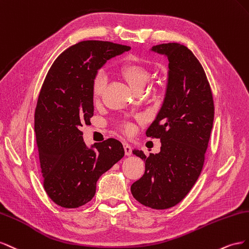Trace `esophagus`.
<instances>
[{"instance_id": "esophagus-1", "label": "esophagus", "mask_w": 249, "mask_h": 249, "mask_svg": "<svg viewBox=\"0 0 249 249\" xmlns=\"http://www.w3.org/2000/svg\"><path fill=\"white\" fill-rule=\"evenodd\" d=\"M123 146H124V151H125V154H126L127 156L131 155V152H132V148H131V146H130L128 143H126V142H124V143H123Z\"/></svg>"}]
</instances>
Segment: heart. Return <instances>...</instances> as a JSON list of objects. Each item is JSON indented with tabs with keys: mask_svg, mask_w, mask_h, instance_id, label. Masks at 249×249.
Returning <instances> with one entry per match:
<instances>
[{
	"mask_svg": "<svg viewBox=\"0 0 249 249\" xmlns=\"http://www.w3.org/2000/svg\"><path fill=\"white\" fill-rule=\"evenodd\" d=\"M118 73L133 90L143 89L150 78V73H149L147 68L133 61L123 62L118 68ZM105 83V75L102 72L97 73L93 79V83H91V93H93L94 98H99L101 96ZM127 129L130 130V127Z\"/></svg>",
	"mask_w": 249,
	"mask_h": 249,
	"instance_id": "1",
	"label": "heart"
}]
</instances>
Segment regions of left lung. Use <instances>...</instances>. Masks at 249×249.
Returning <instances> with one entry per match:
<instances>
[{
    "instance_id": "left-lung-1",
    "label": "left lung",
    "mask_w": 249,
    "mask_h": 249,
    "mask_svg": "<svg viewBox=\"0 0 249 249\" xmlns=\"http://www.w3.org/2000/svg\"><path fill=\"white\" fill-rule=\"evenodd\" d=\"M151 51L169 61L168 82L161 107L146 136L160 139L159 153L133 154L145 161V173L132 183L136 199L154 210L180 202L199 177L214 122V101L200 62L186 46L169 42Z\"/></svg>"
}]
</instances>
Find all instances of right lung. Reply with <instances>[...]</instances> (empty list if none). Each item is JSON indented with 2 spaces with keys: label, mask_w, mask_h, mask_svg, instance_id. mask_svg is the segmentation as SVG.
I'll return each instance as SVG.
<instances>
[{
  "label": "right lung",
  "mask_w": 249,
  "mask_h": 249,
  "mask_svg": "<svg viewBox=\"0 0 249 249\" xmlns=\"http://www.w3.org/2000/svg\"><path fill=\"white\" fill-rule=\"evenodd\" d=\"M130 47L84 40L63 51L50 68L38 96L34 130L44 187L66 209L88 203L103 173L124 156L116 139L85 145L82 125L94 116L91 83L107 60Z\"/></svg>",
  "instance_id": "obj_1"
}]
</instances>
